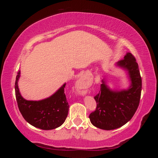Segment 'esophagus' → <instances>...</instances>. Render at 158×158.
Instances as JSON below:
<instances>
[{"instance_id": "1", "label": "esophagus", "mask_w": 158, "mask_h": 158, "mask_svg": "<svg viewBox=\"0 0 158 158\" xmlns=\"http://www.w3.org/2000/svg\"><path fill=\"white\" fill-rule=\"evenodd\" d=\"M78 86L79 89H84L85 88V85H84V81L81 79H80L79 82H78Z\"/></svg>"}]
</instances>
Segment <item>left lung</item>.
Returning <instances> with one entry per match:
<instances>
[{"label": "left lung", "instance_id": "8db88e82", "mask_svg": "<svg viewBox=\"0 0 158 158\" xmlns=\"http://www.w3.org/2000/svg\"><path fill=\"white\" fill-rule=\"evenodd\" d=\"M117 65L127 69L132 84L126 90L112 91L102 80L100 90L94 97L97 106L89 115L91 123L102 130H114L127 123L139 105L142 83L135 57L127 53Z\"/></svg>", "mask_w": 158, "mask_h": 158}]
</instances>
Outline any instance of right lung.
Instances as JSON below:
<instances>
[{"mask_svg":"<svg viewBox=\"0 0 158 158\" xmlns=\"http://www.w3.org/2000/svg\"><path fill=\"white\" fill-rule=\"evenodd\" d=\"M20 71L16 77L15 95L18 107L28 123L40 129L49 130L60 127L65 122L68 114L69 105L65 94L66 84L51 97L40 101L23 99L18 88Z\"/></svg>","mask_w":158,"mask_h":158,"instance_id":"1","label":"right lung"}]
</instances>
